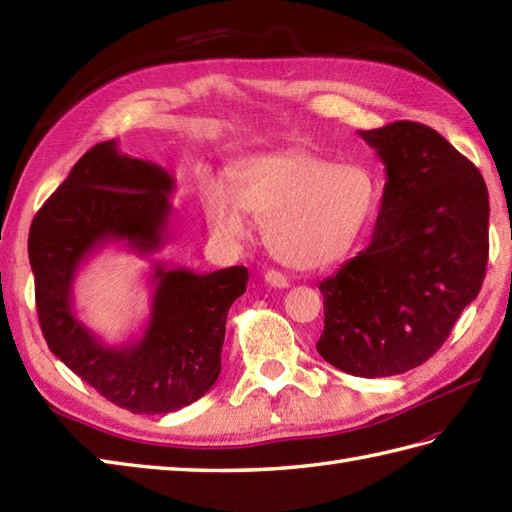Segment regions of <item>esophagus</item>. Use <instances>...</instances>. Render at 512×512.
Returning <instances> with one entry per match:
<instances>
[{"mask_svg":"<svg viewBox=\"0 0 512 512\" xmlns=\"http://www.w3.org/2000/svg\"><path fill=\"white\" fill-rule=\"evenodd\" d=\"M264 279H266V284H270L273 288H288L290 286L288 277L284 273H279V270H268Z\"/></svg>","mask_w":512,"mask_h":512,"instance_id":"esophagus-1","label":"esophagus"}]
</instances>
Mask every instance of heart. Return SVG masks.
Here are the masks:
<instances>
[{"instance_id":"obj_1","label":"heart","mask_w":512,"mask_h":512,"mask_svg":"<svg viewBox=\"0 0 512 512\" xmlns=\"http://www.w3.org/2000/svg\"><path fill=\"white\" fill-rule=\"evenodd\" d=\"M380 198L372 171L310 149H290L239 162L233 189L209 180L202 206L224 239H242L248 213L266 220L264 242L279 262L299 270L325 268L350 255L374 220Z\"/></svg>"}]
</instances>
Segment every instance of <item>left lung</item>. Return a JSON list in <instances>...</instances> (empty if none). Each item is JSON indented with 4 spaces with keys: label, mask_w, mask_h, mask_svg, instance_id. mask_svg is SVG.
<instances>
[{
    "label": "left lung",
    "mask_w": 512,
    "mask_h": 512,
    "mask_svg": "<svg viewBox=\"0 0 512 512\" xmlns=\"http://www.w3.org/2000/svg\"><path fill=\"white\" fill-rule=\"evenodd\" d=\"M387 171L372 244L323 279L317 352L345 374L383 378L422 365L482 288L488 191L469 158L427 125L358 132Z\"/></svg>",
    "instance_id": "1"
}]
</instances>
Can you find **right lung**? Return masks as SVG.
I'll list each match as a JSON object with an SVG mask.
<instances>
[{"label":"right lung","instance_id":"add662e5","mask_svg":"<svg viewBox=\"0 0 512 512\" xmlns=\"http://www.w3.org/2000/svg\"><path fill=\"white\" fill-rule=\"evenodd\" d=\"M176 187L171 173L125 156L116 140L94 145L35 215L28 257L39 325L50 352L101 396L132 413H169L191 405L222 372L228 308L244 295L248 270L198 275L154 264L151 314L143 336L107 345L72 308L85 259L110 242L154 255L169 239Z\"/></svg>","mask_w":512,"mask_h":512}]
</instances>
